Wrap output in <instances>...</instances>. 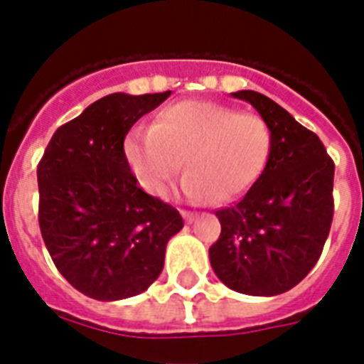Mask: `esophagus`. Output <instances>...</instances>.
Returning a JSON list of instances; mask_svg holds the SVG:
<instances>
[{
    "mask_svg": "<svg viewBox=\"0 0 364 364\" xmlns=\"http://www.w3.org/2000/svg\"><path fill=\"white\" fill-rule=\"evenodd\" d=\"M181 215L185 217V221H187V223H194V221H196V213H191V211L183 210Z\"/></svg>",
    "mask_w": 364,
    "mask_h": 364,
    "instance_id": "esophagus-1",
    "label": "esophagus"
}]
</instances>
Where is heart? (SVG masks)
<instances>
[{"label":"heart","instance_id":"1","mask_svg":"<svg viewBox=\"0 0 364 364\" xmlns=\"http://www.w3.org/2000/svg\"><path fill=\"white\" fill-rule=\"evenodd\" d=\"M270 153L272 130L262 117L204 100L168 105L149 130H134L124 139L126 164L145 193L164 196L183 162L185 196L213 204L247 193Z\"/></svg>","mask_w":364,"mask_h":364}]
</instances>
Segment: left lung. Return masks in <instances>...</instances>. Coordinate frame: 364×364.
<instances>
[{
	"label": "left lung",
	"mask_w": 364,
	"mask_h": 364,
	"mask_svg": "<svg viewBox=\"0 0 364 364\" xmlns=\"http://www.w3.org/2000/svg\"><path fill=\"white\" fill-rule=\"evenodd\" d=\"M232 96L268 122L272 153L245 196L215 211L221 236L210 247L211 268L236 293L274 296L302 282L321 257L334 213V162L274 100L255 90Z\"/></svg>",
	"instance_id": "1"
}]
</instances>
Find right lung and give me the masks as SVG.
I'll return each instance as SVG.
<instances>
[{
  "mask_svg": "<svg viewBox=\"0 0 364 364\" xmlns=\"http://www.w3.org/2000/svg\"><path fill=\"white\" fill-rule=\"evenodd\" d=\"M170 94L104 96L54 132L37 166L43 242L60 274L90 299L147 291L183 228L176 208L137 187L124 159L126 134Z\"/></svg>",
  "mask_w": 364,
  "mask_h": 364,
  "instance_id": "add662e5",
  "label": "right lung"
}]
</instances>
